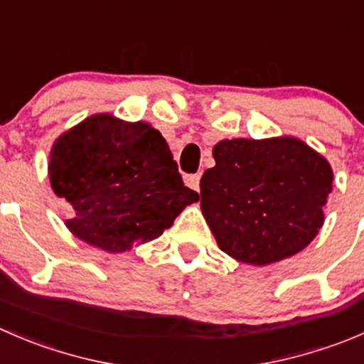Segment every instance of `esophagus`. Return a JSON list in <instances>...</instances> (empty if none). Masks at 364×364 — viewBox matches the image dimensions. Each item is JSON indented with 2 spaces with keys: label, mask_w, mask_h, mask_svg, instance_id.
I'll use <instances>...</instances> for the list:
<instances>
[{
  "label": "esophagus",
  "mask_w": 364,
  "mask_h": 364,
  "mask_svg": "<svg viewBox=\"0 0 364 364\" xmlns=\"http://www.w3.org/2000/svg\"><path fill=\"white\" fill-rule=\"evenodd\" d=\"M185 183L190 186V188L197 190L199 192V183H200V176L199 174H192V176H186Z\"/></svg>",
  "instance_id": "esophagus-1"
}]
</instances>
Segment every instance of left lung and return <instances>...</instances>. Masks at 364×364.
<instances>
[{
	"instance_id": "left-lung-1",
	"label": "left lung",
	"mask_w": 364,
	"mask_h": 364,
	"mask_svg": "<svg viewBox=\"0 0 364 364\" xmlns=\"http://www.w3.org/2000/svg\"><path fill=\"white\" fill-rule=\"evenodd\" d=\"M200 178V210L220 250L277 263L313 242L333 190L329 161L295 136L220 140Z\"/></svg>"
}]
</instances>
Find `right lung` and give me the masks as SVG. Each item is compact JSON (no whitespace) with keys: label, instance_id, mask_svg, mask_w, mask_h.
Wrapping results in <instances>:
<instances>
[{"label":"right lung","instance_id":"right-lung-1","mask_svg":"<svg viewBox=\"0 0 364 364\" xmlns=\"http://www.w3.org/2000/svg\"><path fill=\"white\" fill-rule=\"evenodd\" d=\"M49 181L73 206L65 225L117 254L156 240L199 193L183 185L167 142L149 122L96 114L55 140Z\"/></svg>","mask_w":364,"mask_h":364}]
</instances>
